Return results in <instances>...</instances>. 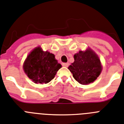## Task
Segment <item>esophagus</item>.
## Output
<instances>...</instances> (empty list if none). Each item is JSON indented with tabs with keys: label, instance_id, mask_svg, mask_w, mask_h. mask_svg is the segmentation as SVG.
<instances>
[{
	"label": "esophagus",
	"instance_id": "obj_1",
	"mask_svg": "<svg viewBox=\"0 0 124 124\" xmlns=\"http://www.w3.org/2000/svg\"><path fill=\"white\" fill-rule=\"evenodd\" d=\"M62 66H64V67H67V66H68L69 64H67V63H62Z\"/></svg>",
	"mask_w": 124,
	"mask_h": 124
}]
</instances>
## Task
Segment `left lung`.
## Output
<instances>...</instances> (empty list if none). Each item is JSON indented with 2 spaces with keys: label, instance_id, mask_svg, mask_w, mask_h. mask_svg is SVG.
Instances as JSON below:
<instances>
[{
  "label": "left lung",
  "instance_id": "left-lung-1",
  "mask_svg": "<svg viewBox=\"0 0 124 124\" xmlns=\"http://www.w3.org/2000/svg\"><path fill=\"white\" fill-rule=\"evenodd\" d=\"M74 62L68 67L74 78L81 85L94 82L100 74L102 66L99 57L91 48L79 51L74 55Z\"/></svg>",
  "mask_w": 124,
  "mask_h": 124
}]
</instances>
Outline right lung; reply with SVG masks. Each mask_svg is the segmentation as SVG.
Here are the masks:
<instances>
[{"label": "right lung", "mask_w": 124, "mask_h": 124, "mask_svg": "<svg viewBox=\"0 0 124 124\" xmlns=\"http://www.w3.org/2000/svg\"><path fill=\"white\" fill-rule=\"evenodd\" d=\"M61 67L62 65L58 63L54 54L43 51L40 46L31 52L23 65L26 74L37 84L49 83Z\"/></svg>", "instance_id": "1"}]
</instances>
